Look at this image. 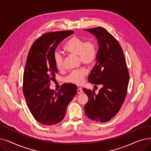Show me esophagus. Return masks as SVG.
Returning <instances> with one entry per match:
<instances>
[{"label": "esophagus", "instance_id": "1", "mask_svg": "<svg viewBox=\"0 0 151 151\" xmlns=\"http://www.w3.org/2000/svg\"><path fill=\"white\" fill-rule=\"evenodd\" d=\"M77 92L78 94H82L83 93V91L81 88H78L77 90Z\"/></svg>", "mask_w": 151, "mask_h": 151}]
</instances>
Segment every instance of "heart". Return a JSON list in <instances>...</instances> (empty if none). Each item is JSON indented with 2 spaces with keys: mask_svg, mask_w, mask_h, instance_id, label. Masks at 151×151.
<instances>
[{
  "mask_svg": "<svg viewBox=\"0 0 151 151\" xmlns=\"http://www.w3.org/2000/svg\"><path fill=\"white\" fill-rule=\"evenodd\" d=\"M63 50L67 53L77 55L83 64L91 66L96 62L97 56V45L92 40L84 42L83 39L73 36L69 38L63 46ZM54 60L55 67L59 70L63 68V58L62 54L55 52L54 54ZM88 74L85 68H81L71 72L66 78V81L75 84H81L84 78Z\"/></svg>",
  "mask_w": 151,
  "mask_h": 151,
  "instance_id": "obj_1",
  "label": "heart"
}]
</instances>
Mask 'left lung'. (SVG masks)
Listing matches in <instances>:
<instances>
[{
    "instance_id": "8db88e82",
    "label": "left lung",
    "mask_w": 151,
    "mask_h": 151,
    "mask_svg": "<svg viewBox=\"0 0 151 151\" xmlns=\"http://www.w3.org/2000/svg\"><path fill=\"white\" fill-rule=\"evenodd\" d=\"M86 30L97 37L99 45L97 63L88 81L102 84L103 88L97 94L93 89H83L89 98L84 111L91 119L105 122L117 114L125 100L130 78L129 71L122 47L111 34L101 27Z\"/></svg>"
}]
</instances>
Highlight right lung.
Here are the masks:
<instances>
[{
	"mask_svg": "<svg viewBox=\"0 0 151 151\" xmlns=\"http://www.w3.org/2000/svg\"><path fill=\"white\" fill-rule=\"evenodd\" d=\"M73 30L51 32L37 38L29 50L23 75L22 91L31 114L45 125L56 124L64 118L70 102L77 93L76 86L63 84L56 92L49 87L58 73L54 54L58 45Z\"/></svg>",
	"mask_w": 151,
	"mask_h": 151,
	"instance_id": "obj_1",
	"label": "right lung"
}]
</instances>
